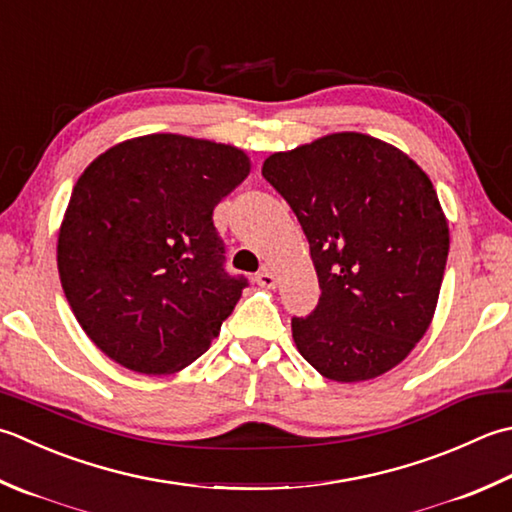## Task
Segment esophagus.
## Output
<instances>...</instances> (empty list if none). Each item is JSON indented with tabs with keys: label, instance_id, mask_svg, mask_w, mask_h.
Returning <instances> with one entry per match:
<instances>
[{
	"label": "esophagus",
	"instance_id": "esophagus-1",
	"mask_svg": "<svg viewBox=\"0 0 512 512\" xmlns=\"http://www.w3.org/2000/svg\"><path fill=\"white\" fill-rule=\"evenodd\" d=\"M255 282L262 286V288H275L277 286V275L273 273V270L268 268H262L259 273L255 275Z\"/></svg>",
	"mask_w": 512,
	"mask_h": 512
}]
</instances>
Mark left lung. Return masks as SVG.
<instances>
[{
	"instance_id": "8db88e82",
	"label": "left lung",
	"mask_w": 512,
	"mask_h": 512,
	"mask_svg": "<svg viewBox=\"0 0 512 512\" xmlns=\"http://www.w3.org/2000/svg\"><path fill=\"white\" fill-rule=\"evenodd\" d=\"M262 175L302 224L322 288L313 313L293 319L299 353L339 384L402 364L433 322L450 246L422 166L344 130L273 153Z\"/></svg>"
}]
</instances>
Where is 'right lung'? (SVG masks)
<instances>
[{
  "label": "right lung",
  "instance_id": "1",
  "mask_svg": "<svg viewBox=\"0 0 512 512\" xmlns=\"http://www.w3.org/2000/svg\"><path fill=\"white\" fill-rule=\"evenodd\" d=\"M248 173L242 148L153 133L79 175L57 270L79 326L113 362L173 375L213 344L246 286L224 273L213 210Z\"/></svg>",
  "mask_w": 512,
  "mask_h": 512
}]
</instances>
